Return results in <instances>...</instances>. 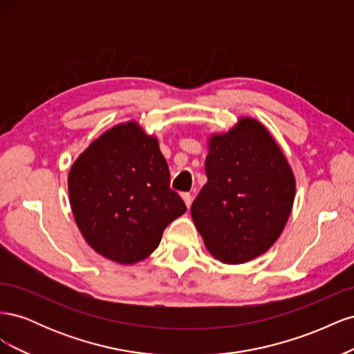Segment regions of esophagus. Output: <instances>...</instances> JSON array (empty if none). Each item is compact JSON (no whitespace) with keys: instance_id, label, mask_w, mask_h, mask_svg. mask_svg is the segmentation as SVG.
<instances>
[{"instance_id":"esophagus-1","label":"esophagus","mask_w":354,"mask_h":354,"mask_svg":"<svg viewBox=\"0 0 354 354\" xmlns=\"http://www.w3.org/2000/svg\"><path fill=\"white\" fill-rule=\"evenodd\" d=\"M181 198H183V201H185V203H186V207L189 208V207L192 205V195L189 194V192H185V194L181 195Z\"/></svg>"}]
</instances>
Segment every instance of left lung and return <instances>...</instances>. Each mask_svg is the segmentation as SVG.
<instances>
[{"label":"left lung","instance_id":"left-lung-1","mask_svg":"<svg viewBox=\"0 0 354 354\" xmlns=\"http://www.w3.org/2000/svg\"><path fill=\"white\" fill-rule=\"evenodd\" d=\"M205 173L190 212L208 251L227 264L264 254L295 196L294 173L274 138L261 122L241 118L229 133L209 137Z\"/></svg>","mask_w":354,"mask_h":354}]
</instances>
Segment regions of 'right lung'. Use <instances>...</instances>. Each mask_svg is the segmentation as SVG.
<instances>
[{"mask_svg": "<svg viewBox=\"0 0 354 354\" xmlns=\"http://www.w3.org/2000/svg\"><path fill=\"white\" fill-rule=\"evenodd\" d=\"M68 187L84 239L120 264L151 255L168 224L187 209L169 187L168 164L156 137L134 121L95 138L73 162Z\"/></svg>", "mask_w": 354, "mask_h": 354, "instance_id": "add662e5", "label": "right lung"}]
</instances>
